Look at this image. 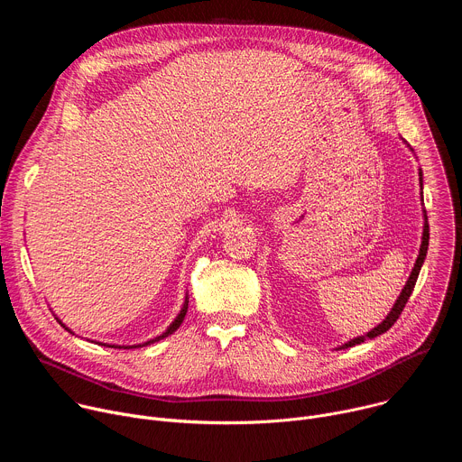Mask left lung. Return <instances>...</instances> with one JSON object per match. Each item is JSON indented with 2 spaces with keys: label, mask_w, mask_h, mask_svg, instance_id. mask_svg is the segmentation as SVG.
I'll list each match as a JSON object with an SVG mask.
<instances>
[{
  "label": "left lung",
  "mask_w": 462,
  "mask_h": 462,
  "mask_svg": "<svg viewBox=\"0 0 462 462\" xmlns=\"http://www.w3.org/2000/svg\"><path fill=\"white\" fill-rule=\"evenodd\" d=\"M410 150H411V148H410ZM411 152H413V150H411ZM419 180H420V189H422V170H419ZM420 201H424V199H422V191H420ZM422 217H424L422 241H420V250H419V255H417V261H415V267L411 269V274H410V278H408V282H406V285H404V289H402L401 296L397 298V301H394L393 309L389 310V314L385 316V319H383V321H380L374 328H371V331H369L367 335H364V337H356V338H353V340H349V342L342 344V346H340V347H337V349H347V347L358 346V344H362V342H365V340L376 338L378 335H383L385 331H389L391 325L399 319L401 312L404 310V307H406V303H408V300H410V296H411V292H413V289H415V283H417L419 273H420V269H422V263H424L426 254H428V245H430V225H428L426 210H422Z\"/></svg>",
  "instance_id": "1"
}]
</instances>
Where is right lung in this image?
<instances>
[{"label":"right lung","instance_id":"right-lung-1","mask_svg":"<svg viewBox=\"0 0 462 462\" xmlns=\"http://www.w3.org/2000/svg\"><path fill=\"white\" fill-rule=\"evenodd\" d=\"M186 310H188V294H186V298H184V303H182V309L179 310V314L175 316V319L170 323V327L166 328V331L162 333V335H159V337H155V338H152V340H148V342H144V344H137V346H116V344H102V342H97L98 346H104V347H115V349H131V347H146V346H152V344H155V342H159V340H162V338H166V337H170V335H173L177 328H179V325L182 323V319H184V316H186ZM58 321H60V325L61 327H65V331H69L71 335H75L71 328L65 325L60 318H56Z\"/></svg>","mask_w":462,"mask_h":462}]
</instances>
